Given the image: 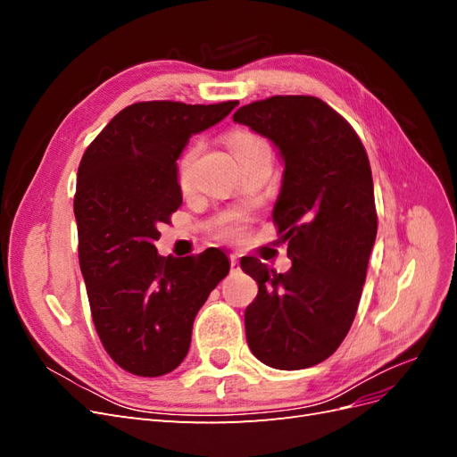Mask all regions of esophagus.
I'll return each mask as SVG.
<instances>
[{
  "label": "esophagus",
  "instance_id": "1",
  "mask_svg": "<svg viewBox=\"0 0 457 457\" xmlns=\"http://www.w3.org/2000/svg\"><path fill=\"white\" fill-rule=\"evenodd\" d=\"M240 267V261H238V255H230V269L237 270Z\"/></svg>",
  "mask_w": 457,
  "mask_h": 457
}]
</instances>
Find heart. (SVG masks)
Instances as JSON below:
<instances>
[{"label": "heart", "mask_w": 457, "mask_h": 457, "mask_svg": "<svg viewBox=\"0 0 457 457\" xmlns=\"http://www.w3.org/2000/svg\"><path fill=\"white\" fill-rule=\"evenodd\" d=\"M227 141H228V146L232 148L234 156H237V158H240L242 154H245L247 150H252V148H255L257 145L262 143L255 133L245 131V129L232 131ZM198 154H200V145H192L190 148H187V152L181 156V160H179L177 179H179V185H181L183 188H187L192 181V171H195V163H196ZM238 223H240V217H228V219L223 220V223H220L219 230H220V234H223V237H237L238 230H240Z\"/></svg>", "instance_id": "obj_1"}]
</instances>
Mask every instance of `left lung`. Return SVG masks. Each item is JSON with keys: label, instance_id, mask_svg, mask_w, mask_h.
Here are the masks:
<instances>
[{"label": "left lung", "instance_id": "8db88e82", "mask_svg": "<svg viewBox=\"0 0 457 457\" xmlns=\"http://www.w3.org/2000/svg\"><path fill=\"white\" fill-rule=\"evenodd\" d=\"M234 121L280 150L284 181L272 220L292 269L255 257L240 267L257 282L245 339L262 364L303 370L324 362L349 334L378 234L370 160L361 137L311 95H276L238 108Z\"/></svg>", "mask_w": 457, "mask_h": 457}]
</instances>
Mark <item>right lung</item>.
<instances>
[{
  "instance_id": "obj_1",
  "label": "right lung",
  "mask_w": 457,
  "mask_h": 457,
  "mask_svg": "<svg viewBox=\"0 0 457 457\" xmlns=\"http://www.w3.org/2000/svg\"><path fill=\"white\" fill-rule=\"evenodd\" d=\"M237 104L135 103L106 123L79 162L74 215L93 324L108 356L135 376H165L185 361L200 307L228 274V259L215 247L162 257L154 242L183 204V148Z\"/></svg>"
}]
</instances>
